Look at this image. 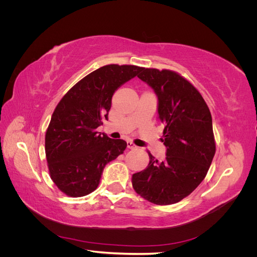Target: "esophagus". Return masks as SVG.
<instances>
[{"label": "esophagus", "mask_w": 257, "mask_h": 257, "mask_svg": "<svg viewBox=\"0 0 257 257\" xmlns=\"http://www.w3.org/2000/svg\"><path fill=\"white\" fill-rule=\"evenodd\" d=\"M127 144V148H130V149H132V150H134V149H137V146H135L133 143H132V142H127L126 143Z\"/></svg>", "instance_id": "34e87169"}]
</instances>
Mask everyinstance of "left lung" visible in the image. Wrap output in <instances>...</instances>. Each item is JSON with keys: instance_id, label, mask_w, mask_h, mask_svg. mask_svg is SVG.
Returning a JSON list of instances; mask_svg holds the SVG:
<instances>
[{"instance_id": "obj_1", "label": "left lung", "mask_w": 257, "mask_h": 257, "mask_svg": "<svg viewBox=\"0 0 257 257\" xmlns=\"http://www.w3.org/2000/svg\"><path fill=\"white\" fill-rule=\"evenodd\" d=\"M138 78L158 97L159 119L164 124L166 158L133 175L134 190L157 205L180 201L204 180L215 153L212 118L200 93L175 72L143 68Z\"/></svg>"}]
</instances>
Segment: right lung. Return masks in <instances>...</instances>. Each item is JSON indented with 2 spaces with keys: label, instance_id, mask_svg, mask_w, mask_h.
I'll use <instances>...</instances> for the list:
<instances>
[{
  "label": "right lung",
  "instance_id": "obj_1",
  "mask_svg": "<svg viewBox=\"0 0 257 257\" xmlns=\"http://www.w3.org/2000/svg\"><path fill=\"white\" fill-rule=\"evenodd\" d=\"M143 67L110 64L77 82L60 100L46 132L45 150L49 173L58 188L72 197L94 191L104 168L126 148L96 128L108 120L113 93L136 77Z\"/></svg>",
  "mask_w": 257,
  "mask_h": 257
}]
</instances>
